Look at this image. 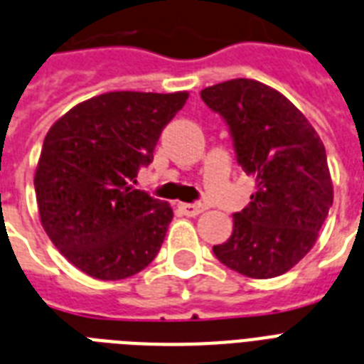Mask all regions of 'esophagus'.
<instances>
[{"mask_svg": "<svg viewBox=\"0 0 364 364\" xmlns=\"http://www.w3.org/2000/svg\"><path fill=\"white\" fill-rule=\"evenodd\" d=\"M181 211L187 215V217H198L200 213L205 211V205L203 203H179Z\"/></svg>", "mask_w": 364, "mask_h": 364, "instance_id": "obj_1", "label": "esophagus"}]
</instances>
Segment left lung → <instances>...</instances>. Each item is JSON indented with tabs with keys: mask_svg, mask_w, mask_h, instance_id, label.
Masks as SVG:
<instances>
[{
	"mask_svg": "<svg viewBox=\"0 0 364 364\" xmlns=\"http://www.w3.org/2000/svg\"><path fill=\"white\" fill-rule=\"evenodd\" d=\"M200 97L226 119L237 162L256 179L232 235L213 252L250 279L284 274L314 247L333 205L323 141L282 93L256 80H228Z\"/></svg>",
	"mask_w": 364,
	"mask_h": 364,
	"instance_id": "obj_1",
	"label": "left lung"
}]
</instances>
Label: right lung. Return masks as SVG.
<instances>
[{
  "label": "right lung",
  "instance_id": "add662e5",
  "mask_svg": "<svg viewBox=\"0 0 364 364\" xmlns=\"http://www.w3.org/2000/svg\"><path fill=\"white\" fill-rule=\"evenodd\" d=\"M187 99V91L102 93L46 132L35 170L38 217L55 249L82 273L127 279L159 254L173 211L132 183Z\"/></svg>",
  "mask_w": 364,
  "mask_h": 364
}]
</instances>
